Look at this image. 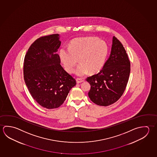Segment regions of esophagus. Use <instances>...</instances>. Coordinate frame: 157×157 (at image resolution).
I'll return each mask as SVG.
<instances>
[{"mask_svg":"<svg viewBox=\"0 0 157 157\" xmlns=\"http://www.w3.org/2000/svg\"><path fill=\"white\" fill-rule=\"evenodd\" d=\"M76 81H77V84H79V83L83 82H84V80L82 79H80V78H77V79H76Z\"/></svg>","mask_w":157,"mask_h":157,"instance_id":"obj_1","label":"esophagus"}]
</instances>
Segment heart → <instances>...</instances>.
<instances>
[{
  "label": "heart",
  "mask_w": 157,
  "mask_h": 157,
  "mask_svg": "<svg viewBox=\"0 0 157 157\" xmlns=\"http://www.w3.org/2000/svg\"><path fill=\"white\" fill-rule=\"evenodd\" d=\"M108 53L109 47L106 42L94 37H86L73 40L69 49H61L59 56L64 68L69 73L75 72L79 59L80 64L75 74L82 77L89 72H99L104 66Z\"/></svg>",
  "instance_id": "1"
}]
</instances>
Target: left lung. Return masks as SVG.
<instances>
[{"label":"left lung","mask_w":157,"mask_h":157,"mask_svg":"<svg viewBox=\"0 0 157 157\" xmlns=\"http://www.w3.org/2000/svg\"><path fill=\"white\" fill-rule=\"evenodd\" d=\"M130 62L122 44L113 36L110 56L102 69L86 78L90 84L88 96L95 104L107 106L121 98L130 73Z\"/></svg>","instance_id":"obj_1"}]
</instances>
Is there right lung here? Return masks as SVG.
<instances>
[{
	"mask_svg": "<svg viewBox=\"0 0 157 157\" xmlns=\"http://www.w3.org/2000/svg\"><path fill=\"white\" fill-rule=\"evenodd\" d=\"M59 34L43 36L28 49L24 64V78L33 99L48 109L59 107L76 81L61 66L57 53L61 46Z\"/></svg>",
	"mask_w": 157,
	"mask_h": 157,
	"instance_id": "right-lung-1",
	"label": "right lung"
}]
</instances>
